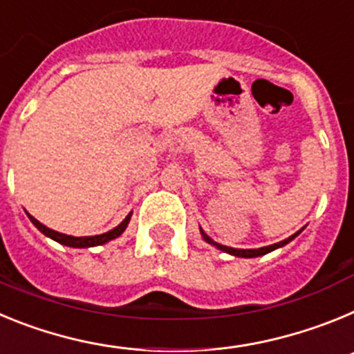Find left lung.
<instances>
[{
    "instance_id": "8db88e82",
    "label": "left lung",
    "mask_w": 354,
    "mask_h": 354,
    "mask_svg": "<svg viewBox=\"0 0 354 354\" xmlns=\"http://www.w3.org/2000/svg\"><path fill=\"white\" fill-rule=\"evenodd\" d=\"M299 232H301V230H299ZM299 232H296V234H294V236L287 237V239L280 241V243H274V245H271V246H264V248H257V250H239V248H230V246H223V245H220V243H214V241H212L211 237L205 236L204 232H202V236H204V239L207 241L209 245H214L216 248H218V250H221V252L230 253V255H236V257H259V255H266V253H270V252H273V250L280 248V246L287 245V243H289V241H292L294 237L298 236Z\"/></svg>"
}]
</instances>
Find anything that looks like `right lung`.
<instances>
[{"instance_id": "obj_1", "label": "right lung", "mask_w": 354, "mask_h": 354, "mask_svg": "<svg viewBox=\"0 0 354 354\" xmlns=\"http://www.w3.org/2000/svg\"><path fill=\"white\" fill-rule=\"evenodd\" d=\"M28 216H30V214H28ZM129 218H131V216H127L126 220L122 221V223L118 225L117 228H113V230H109V232H106V234H101V236L74 237V236H67V234L56 232V230H51V228H48V227H46V225L40 223L39 220H35L33 216H30L31 223L35 225V227L39 228L40 232L46 234V236L51 237V239H55L56 243H60V245H65V246H72V248H90V246L104 245V243H108V241L115 239V237H118L122 232H124V230H126L127 223H129Z\"/></svg>"}]
</instances>
